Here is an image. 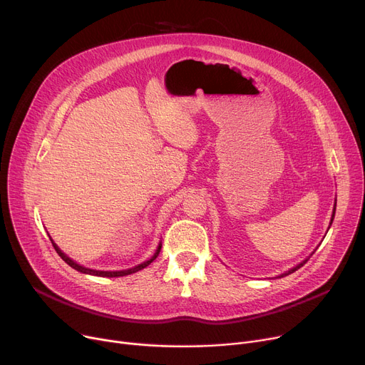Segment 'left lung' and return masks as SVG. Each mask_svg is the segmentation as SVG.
I'll return each instance as SVG.
<instances>
[{
  "mask_svg": "<svg viewBox=\"0 0 365 365\" xmlns=\"http://www.w3.org/2000/svg\"><path fill=\"white\" fill-rule=\"evenodd\" d=\"M334 213H336V205H334V210H333V216H331V222H333V219H334ZM331 222H330V225H331ZM306 262H308V259H306V260H304V262H302V263H299V264H297L296 267H293V269H290L289 272H285V274H282L281 277H285V275H289V274H293V272H296V271L299 269V267H302V266H303V264H304Z\"/></svg>",
  "mask_w": 365,
  "mask_h": 365,
  "instance_id": "1",
  "label": "left lung"
}]
</instances>
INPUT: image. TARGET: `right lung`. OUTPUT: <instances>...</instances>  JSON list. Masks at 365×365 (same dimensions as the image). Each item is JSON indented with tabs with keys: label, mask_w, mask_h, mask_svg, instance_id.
Here are the masks:
<instances>
[{
	"label": "right lung",
	"mask_w": 365,
	"mask_h": 365,
	"mask_svg": "<svg viewBox=\"0 0 365 365\" xmlns=\"http://www.w3.org/2000/svg\"><path fill=\"white\" fill-rule=\"evenodd\" d=\"M51 240V238H50ZM51 244H53V247H54V250L57 252V255H59L71 267H73V269H76L78 272H83V274H88V275H98V277H109V278H112V277H124V275H130V274H134V272H138V271H140V269H143V267H146L148 264H150L153 260H155L157 257H158V255H160V250H161V244L158 245V248H157V252H155V255H153L149 260H146V262H143V263H140V264H138V266H134V267H131V269H125V271H96V269H88V267H84V266H81V264H78V263H75L72 259H69L65 253H62V250L59 247H57L54 242H53V240H51Z\"/></svg>",
	"instance_id": "add662e5"
}]
</instances>
